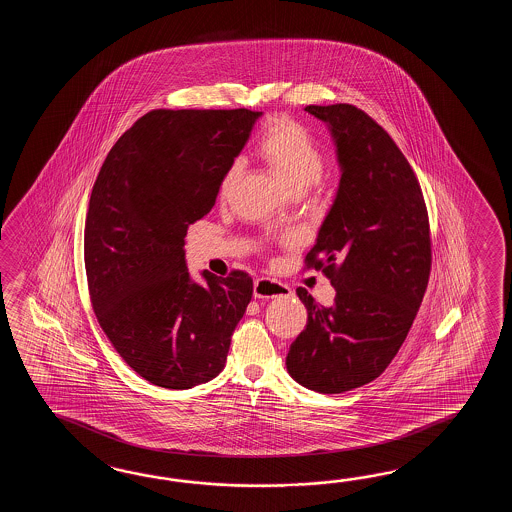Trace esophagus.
Returning <instances> with one entry per match:
<instances>
[{"label": "esophagus", "instance_id": "34e87169", "mask_svg": "<svg viewBox=\"0 0 512 512\" xmlns=\"http://www.w3.org/2000/svg\"><path fill=\"white\" fill-rule=\"evenodd\" d=\"M293 291L283 283L271 280V278H258L254 282V298L260 300H272V298H291Z\"/></svg>", "mask_w": 512, "mask_h": 512}]
</instances>
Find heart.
Wrapping results in <instances>:
<instances>
[{
  "label": "heart",
  "instance_id": "1",
  "mask_svg": "<svg viewBox=\"0 0 512 512\" xmlns=\"http://www.w3.org/2000/svg\"><path fill=\"white\" fill-rule=\"evenodd\" d=\"M258 153L285 188H311L326 168V157L318 142L302 124L289 117L272 119L258 142ZM241 163H232L221 179L219 196L225 197L240 179Z\"/></svg>",
  "mask_w": 512,
  "mask_h": 512
}]
</instances>
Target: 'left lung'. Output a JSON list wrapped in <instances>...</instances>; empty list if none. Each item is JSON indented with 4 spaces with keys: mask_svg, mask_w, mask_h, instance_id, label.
<instances>
[{
    "mask_svg": "<svg viewBox=\"0 0 512 512\" xmlns=\"http://www.w3.org/2000/svg\"><path fill=\"white\" fill-rule=\"evenodd\" d=\"M331 133L337 196L307 267L335 287L324 307L298 287L307 326L287 353L294 381L318 393L349 392L388 368L414 324L430 276V229L412 166L392 137L351 104L307 106Z\"/></svg>",
    "mask_w": 512,
    "mask_h": 512,
    "instance_id": "8db88e82",
    "label": "left lung"
}]
</instances>
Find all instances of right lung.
<instances>
[{"instance_id": "obj_1", "label": "right lung", "mask_w": 512, "mask_h": 512, "mask_svg": "<svg viewBox=\"0 0 512 512\" xmlns=\"http://www.w3.org/2000/svg\"><path fill=\"white\" fill-rule=\"evenodd\" d=\"M261 111L155 109L108 153L89 197L84 261L98 324L142 379L212 381L252 298L247 272L196 282L186 230L207 216Z\"/></svg>"}]
</instances>
